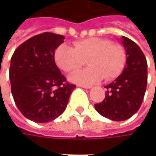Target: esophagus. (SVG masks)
<instances>
[{"label": "esophagus", "instance_id": "obj_1", "mask_svg": "<svg viewBox=\"0 0 156 156\" xmlns=\"http://www.w3.org/2000/svg\"><path fill=\"white\" fill-rule=\"evenodd\" d=\"M79 87H83V88H91L92 87V86H88V85H78Z\"/></svg>", "mask_w": 156, "mask_h": 156}]
</instances>
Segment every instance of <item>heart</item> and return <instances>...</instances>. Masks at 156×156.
<instances>
[{
    "label": "heart",
    "mask_w": 156,
    "mask_h": 156,
    "mask_svg": "<svg viewBox=\"0 0 156 156\" xmlns=\"http://www.w3.org/2000/svg\"><path fill=\"white\" fill-rule=\"evenodd\" d=\"M88 68L69 75V81L80 85H91L101 81L112 80L122 74L126 64V52L122 46L109 40L91 37L75 41L73 48L62 44L55 53L56 65L64 72H72L87 60Z\"/></svg>",
    "instance_id": "b5f03b06"
}]
</instances>
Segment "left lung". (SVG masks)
I'll return each instance as SVG.
<instances>
[{"label": "left lung", "instance_id": "8db88e82", "mask_svg": "<svg viewBox=\"0 0 156 156\" xmlns=\"http://www.w3.org/2000/svg\"><path fill=\"white\" fill-rule=\"evenodd\" d=\"M121 42L126 51L122 73L107 85L105 99L94 108L101 115L112 121H125L139 110L147 82V64L140 47L128 37Z\"/></svg>", "mask_w": 156, "mask_h": 156}]
</instances>
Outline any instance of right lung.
I'll return each mask as SVG.
<instances>
[{"instance_id":"add662e5","label":"right lung","mask_w":156,"mask_h":156,"mask_svg":"<svg viewBox=\"0 0 156 156\" xmlns=\"http://www.w3.org/2000/svg\"><path fill=\"white\" fill-rule=\"evenodd\" d=\"M65 37L54 33L34 35L14 52L9 80L18 109L34 122L45 123L66 109L75 85L69 84L55 62V49Z\"/></svg>"}]
</instances>
